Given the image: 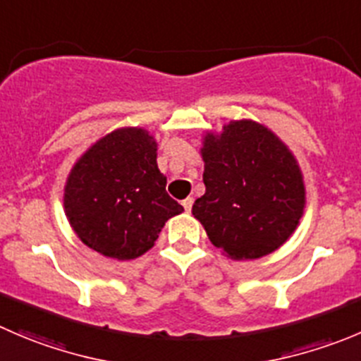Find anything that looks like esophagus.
<instances>
[{"label": "esophagus", "mask_w": 361, "mask_h": 361, "mask_svg": "<svg viewBox=\"0 0 361 361\" xmlns=\"http://www.w3.org/2000/svg\"><path fill=\"white\" fill-rule=\"evenodd\" d=\"M181 204H183L185 212H190V209H192V204H194V199H192V197L183 199V201H181Z\"/></svg>", "instance_id": "esophagus-1"}]
</instances>
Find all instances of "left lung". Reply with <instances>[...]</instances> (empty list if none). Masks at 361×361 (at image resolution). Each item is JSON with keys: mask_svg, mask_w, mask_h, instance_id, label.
Instances as JSON below:
<instances>
[{"mask_svg": "<svg viewBox=\"0 0 361 361\" xmlns=\"http://www.w3.org/2000/svg\"><path fill=\"white\" fill-rule=\"evenodd\" d=\"M206 192L192 215L209 241L234 261L259 259L289 240L305 209L303 174L291 149L264 125L229 121L206 132Z\"/></svg>", "mask_w": 361, "mask_h": 361, "instance_id": "1", "label": "left lung"}]
</instances>
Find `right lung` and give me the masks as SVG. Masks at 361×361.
Returning a JSON list of instances; mask_svg holds the SVG:
<instances>
[{"label": "right lung", "instance_id": "add662e5", "mask_svg": "<svg viewBox=\"0 0 361 361\" xmlns=\"http://www.w3.org/2000/svg\"><path fill=\"white\" fill-rule=\"evenodd\" d=\"M157 141L137 127L116 128L82 153L66 178L63 206L84 245L128 261L155 245L167 220L183 212L166 192Z\"/></svg>", "mask_w": 361, "mask_h": 361}]
</instances>
